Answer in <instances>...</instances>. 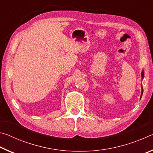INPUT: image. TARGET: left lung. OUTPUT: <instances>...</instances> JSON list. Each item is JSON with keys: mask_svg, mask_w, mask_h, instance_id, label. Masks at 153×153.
<instances>
[{"mask_svg": "<svg viewBox=\"0 0 153 153\" xmlns=\"http://www.w3.org/2000/svg\"><path fill=\"white\" fill-rule=\"evenodd\" d=\"M141 77H142V79L144 78V70H142V73H141ZM142 94H143V88H142V93H141L140 98H142Z\"/></svg>", "mask_w": 153, "mask_h": 153, "instance_id": "left-lung-1", "label": "left lung"}]
</instances>
